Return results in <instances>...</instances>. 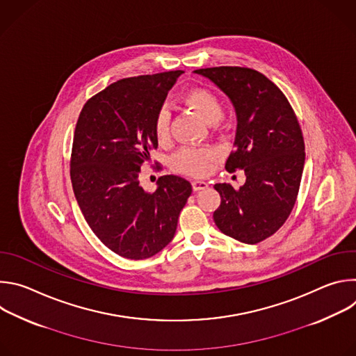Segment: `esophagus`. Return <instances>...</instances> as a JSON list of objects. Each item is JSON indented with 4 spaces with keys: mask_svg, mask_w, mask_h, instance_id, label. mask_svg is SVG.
<instances>
[{
    "mask_svg": "<svg viewBox=\"0 0 356 356\" xmlns=\"http://www.w3.org/2000/svg\"><path fill=\"white\" fill-rule=\"evenodd\" d=\"M207 187H209V184H207L206 181H201V180H194V181H193V190H194V191L204 190V188H207Z\"/></svg>",
    "mask_w": 356,
    "mask_h": 356,
    "instance_id": "34e87169",
    "label": "esophagus"
}]
</instances>
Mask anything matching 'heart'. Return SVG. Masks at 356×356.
Wrapping results in <instances>:
<instances>
[{"label": "heart", "mask_w": 356, "mask_h": 356, "mask_svg": "<svg viewBox=\"0 0 356 356\" xmlns=\"http://www.w3.org/2000/svg\"><path fill=\"white\" fill-rule=\"evenodd\" d=\"M184 103L210 124H216L222 118V104L216 94L206 88L190 90L184 97ZM169 125L170 115L166 110H162L158 114L155 124V132L161 142H165L169 138ZM214 156L216 152L209 147H184L175 156L173 163L176 169L183 173L190 176H201L207 173L210 162L214 159Z\"/></svg>", "instance_id": "obj_1"}]
</instances>
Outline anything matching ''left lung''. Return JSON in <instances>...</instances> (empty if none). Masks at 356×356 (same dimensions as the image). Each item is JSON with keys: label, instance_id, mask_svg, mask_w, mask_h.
I'll return each mask as SVG.
<instances>
[{"label": "left lung", "instance_id": "8db88e82", "mask_svg": "<svg viewBox=\"0 0 356 356\" xmlns=\"http://www.w3.org/2000/svg\"><path fill=\"white\" fill-rule=\"evenodd\" d=\"M194 73L232 103L236 134L225 169L246 176L238 190L229 183L214 186L221 195L214 222L239 242L258 243L273 235L294 207L306 159L298 121L280 88L257 70L222 66Z\"/></svg>", "mask_w": 356, "mask_h": 356}]
</instances>
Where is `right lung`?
<instances>
[{"mask_svg":"<svg viewBox=\"0 0 356 356\" xmlns=\"http://www.w3.org/2000/svg\"><path fill=\"white\" fill-rule=\"evenodd\" d=\"M181 73L118 80L87 101L76 125L70 177L79 207L98 239L127 259L154 257L173 239L191 194L179 176L159 177L154 193L138 179L158 147L156 117Z\"/></svg>","mask_w":356,"mask_h":356,"instance_id":"1","label":"right lung"}]
</instances>
